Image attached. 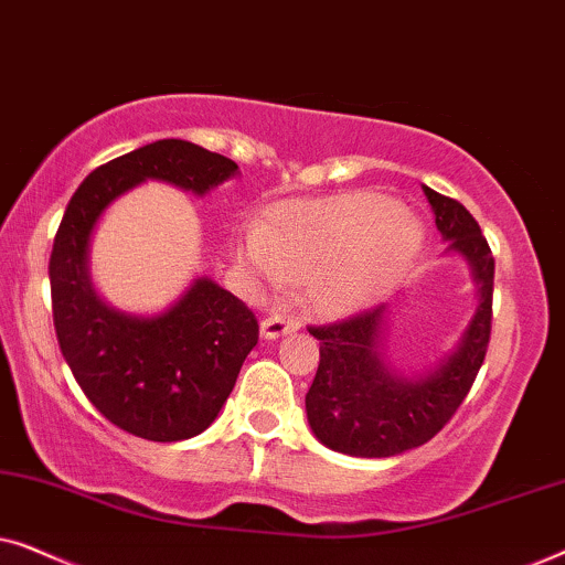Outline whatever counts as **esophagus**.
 I'll return each instance as SVG.
<instances>
[{"label": "esophagus", "mask_w": 565, "mask_h": 565, "mask_svg": "<svg viewBox=\"0 0 565 565\" xmlns=\"http://www.w3.org/2000/svg\"><path fill=\"white\" fill-rule=\"evenodd\" d=\"M298 329L296 319H285V316H267L265 321L259 323V334L265 339H280L285 334H292Z\"/></svg>", "instance_id": "1"}]
</instances>
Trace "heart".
<instances>
[{
	"label": "heart",
	"mask_w": 565,
	"mask_h": 565,
	"mask_svg": "<svg viewBox=\"0 0 565 565\" xmlns=\"http://www.w3.org/2000/svg\"><path fill=\"white\" fill-rule=\"evenodd\" d=\"M422 226L391 200L352 192L277 205L234 242L236 265L254 282L300 280L319 316H347L383 296L419 252Z\"/></svg>",
	"instance_id": "obj_1"
}]
</instances>
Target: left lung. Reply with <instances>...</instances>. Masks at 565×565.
Wrapping results in <instances>:
<instances>
[{"mask_svg": "<svg viewBox=\"0 0 565 565\" xmlns=\"http://www.w3.org/2000/svg\"><path fill=\"white\" fill-rule=\"evenodd\" d=\"M445 254L468 262L478 306L458 344L419 373H401L385 358L388 306L331 327H311L319 370L306 393L311 431L329 450L352 458H393L429 443L458 412L483 365L491 337L493 257L473 215L458 200L424 184Z\"/></svg>", "mask_w": 565, "mask_h": 565, "instance_id": "obj_1", "label": "left lung"}]
</instances>
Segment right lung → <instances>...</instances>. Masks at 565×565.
I'll return each instance as SVG.
<instances>
[{"label":"right lung","instance_id":"obj_1","mask_svg":"<svg viewBox=\"0 0 565 565\" xmlns=\"http://www.w3.org/2000/svg\"><path fill=\"white\" fill-rule=\"evenodd\" d=\"M236 174V161L164 138L97 167L68 200L49 265L53 327L84 396L128 435L180 443L211 427L259 327L211 277H195L159 313L113 308L92 282V236L107 207L146 180L203 198Z\"/></svg>","mask_w":565,"mask_h":565}]
</instances>
